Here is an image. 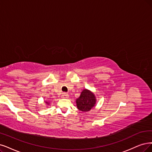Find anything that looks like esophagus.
I'll return each instance as SVG.
<instances>
[{"mask_svg": "<svg viewBox=\"0 0 152 152\" xmlns=\"http://www.w3.org/2000/svg\"><path fill=\"white\" fill-rule=\"evenodd\" d=\"M61 97L63 98H67L69 97V95L67 93H63V94H62L61 95Z\"/></svg>", "mask_w": 152, "mask_h": 152, "instance_id": "1", "label": "esophagus"}]
</instances>
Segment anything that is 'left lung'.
Returning a JSON list of instances; mask_svg holds the SVG:
<instances>
[{"mask_svg":"<svg viewBox=\"0 0 152 152\" xmlns=\"http://www.w3.org/2000/svg\"><path fill=\"white\" fill-rule=\"evenodd\" d=\"M96 102L95 95L87 89H83L80 96L76 100L77 109L83 112L90 111L96 104Z\"/></svg>","mask_w":152,"mask_h":152,"instance_id":"8db88e82","label":"left lung"}]
</instances>
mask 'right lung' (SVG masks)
<instances>
[{"label": "right lung", "mask_w": 152, "mask_h": 152, "mask_svg": "<svg viewBox=\"0 0 152 152\" xmlns=\"http://www.w3.org/2000/svg\"><path fill=\"white\" fill-rule=\"evenodd\" d=\"M46 103L47 104H49V103H48V102H46Z\"/></svg>", "instance_id": "add662e5"}]
</instances>
